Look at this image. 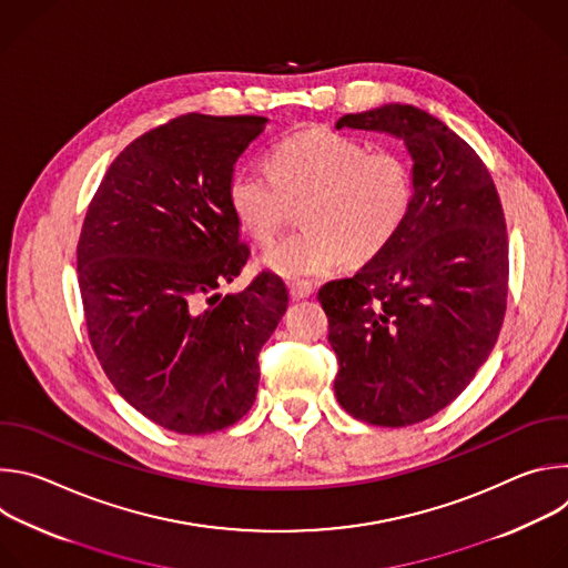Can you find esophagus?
<instances>
[{
  "label": "esophagus",
  "mask_w": 568,
  "mask_h": 568,
  "mask_svg": "<svg viewBox=\"0 0 568 568\" xmlns=\"http://www.w3.org/2000/svg\"><path fill=\"white\" fill-rule=\"evenodd\" d=\"M287 287H290V296L296 298V301L307 298V296L314 294V287L310 283H303V281H290Z\"/></svg>",
  "instance_id": "obj_1"
}]
</instances>
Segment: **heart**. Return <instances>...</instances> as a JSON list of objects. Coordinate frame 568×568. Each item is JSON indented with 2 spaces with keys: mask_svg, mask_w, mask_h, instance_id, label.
I'll return each instance as SVG.
<instances>
[{
  "mask_svg": "<svg viewBox=\"0 0 568 568\" xmlns=\"http://www.w3.org/2000/svg\"><path fill=\"white\" fill-rule=\"evenodd\" d=\"M414 195V171L402 152H368L364 143L323 128L283 136L267 152V173L242 166L226 184L235 222L261 242L281 231L292 204H301L305 229L261 256L263 267L287 281L375 258L407 222Z\"/></svg>",
  "mask_w": 568,
  "mask_h": 568,
  "instance_id": "b5f03b06",
  "label": "heart"
}]
</instances>
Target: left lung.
<instances>
[{
  "instance_id": "obj_1",
  "label": "left lung",
  "mask_w": 568,
  "mask_h": 568,
  "mask_svg": "<svg viewBox=\"0 0 568 568\" xmlns=\"http://www.w3.org/2000/svg\"><path fill=\"white\" fill-rule=\"evenodd\" d=\"M386 132L414 161L407 222L355 276L318 290L339 373L335 395L357 420L407 427L445 409L493 353L508 301V233L480 156L440 119L388 103L337 130Z\"/></svg>"
}]
</instances>
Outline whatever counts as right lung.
<instances>
[{
	"label": "right lung",
	"instance_id": "1",
	"mask_svg": "<svg viewBox=\"0 0 568 568\" xmlns=\"http://www.w3.org/2000/svg\"><path fill=\"white\" fill-rule=\"evenodd\" d=\"M265 116L186 114L134 139L108 169L78 240L92 348L125 402L178 434L245 416L258 353L287 310L261 272L220 294L250 258L226 184Z\"/></svg>",
	"mask_w": 568,
	"mask_h": 568
}]
</instances>
